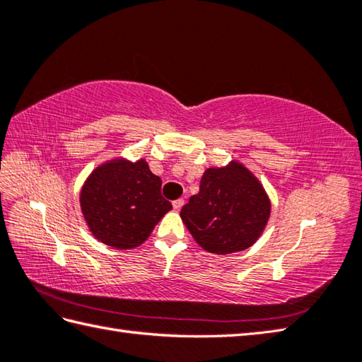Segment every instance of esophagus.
I'll use <instances>...</instances> for the list:
<instances>
[{
    "label": "esophagus",
    "instance_id": "34e87169",
    "mask_svg": "<svg viewBox=\"0 0 362 362\" xmlns=\"http://www.w3.org/2000/svg\"><path fill=\"white\" fill-rule=\"evenodd\" d=\"M183 202H185V201H183L182 197H180V199H175V201L173 202V207H174L175 210H180V209L183 207Z\"/></svg>",
    "mask_w": 362,
    "mask_h": 362
}]
</instances>
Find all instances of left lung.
<instances>
[{
    "instance_id": "8db88e82",
    "label": "left lung",
    "mask_w": 362,
    "mask_h": 362,
    "mask_svg": "<svg viewBox=\"0 0 362 362\" xmlns=\"http://www.w3.org/2000/svg\"><path fill=\"white\" fill-rule=\"evenodd\" d=\"M270 209L256 177L233 161L228 168H210L204 173L199 193L189 197L180 216L205 251L230 254L256 243Z\"/></svg>"
}]
</instances>
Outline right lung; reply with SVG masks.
I'll list each match as a JSON object with an SVG mask.
<instances>
[{
	"label": "right lung",
	"instance_id": "obj_1",
	"mask_svg": "<svg viewBox=\"0 0 362 362\" xmlns=\"http://www.w3.org/2000/svg\"><path fill=\"white\" fill-rule=\"evenodd\" d=\"M171 209L173 204L161 196V179L144 160L97 168L81 191V210L89 229L117 250L144 243Z\"/></svg>",
	"mask_w": 362,
	"mask_h": 362
}]
</instances>
